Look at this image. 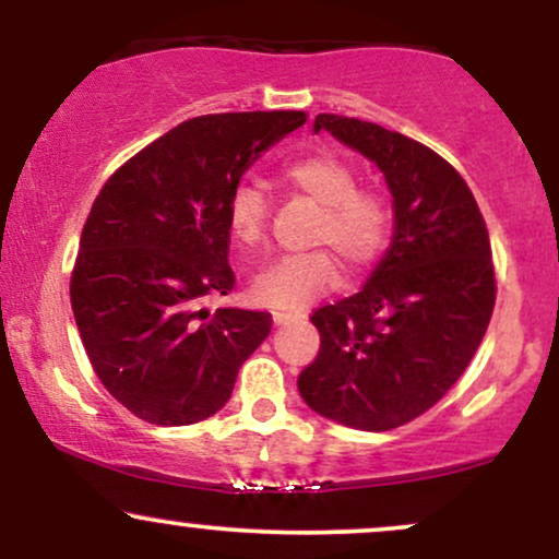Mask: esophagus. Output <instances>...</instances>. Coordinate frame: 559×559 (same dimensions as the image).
<instances>
[{"label":"esophagus","mask_w":559,"mask_h":559,"mask_svg":"<svg viewBox=\"0 0 559 559\" xmlns=\"http://www.w3.org/2000/svg\"><path fill=\"white\" fill-rule=\"evenodd\" d=\"M305 320V312H273L275 325H288V323H301Z\"/></svg>","instance_id":"34e87169"}]
</instances>
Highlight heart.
<instances>
[{
    "label": "heart",
    "instance_id": "b5f03b06",
    "mask_svg": "<svg viewBox=\"0 0 559 559\" xmlns=\"http://www.w3.org/2000/svg\"><path fill=\"white\" fill-rule=\"evenodd\" d=\"M284 181L323 210L318 241L331 243L349 267H365L386 243L389 210L383 199L360 191L357 173L336 155H310L292 163ZM228 228L243 252L258 249L267 228V197L260 186H239L228 202ZM338 281L329 252L288 254L254 275L252 294L273 310H301Z\"/></svg>",
    "mask_w": 559,
    "mask_h": 559
}]
</instances>
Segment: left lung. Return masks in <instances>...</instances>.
<instances>
[{"label":"left lung","instance_id":"1","mask_svg":"<svg viewBox=\"0 0 559 559\" xmlns=\"http://www.w3.org/2000/svg\"><path fill=\"white\" fill-rule=\"evenodd\" d=\"M312 131L383 173L394 234L360 292L312 316L320 352L297 386L323 418L391 431L452 389L489 329V230L460 173L428 146L344 115H318Z\"/></svg>","mask_w":559,"mask_h":559}]
</instances>
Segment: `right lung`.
<instances>
[{
  "label": "right lung",
  "mask_w": 559,
  "mask_h": 559,
  "mask_svg": "<svg viewBox=\"0 0 559 559\" xmlns=\"http://www.w3.org/2000/svg\"><path fill=\"white\" fill-rule=\"evenodd\" d=\"M305 112L183 120L102 186L81 234L70 305L105 389L155 426H189L230 400L271 312L204 299L234 288L228 202Z\"/></svg>",
  "instance_id": "right-lung-1"
}]
</instances>
